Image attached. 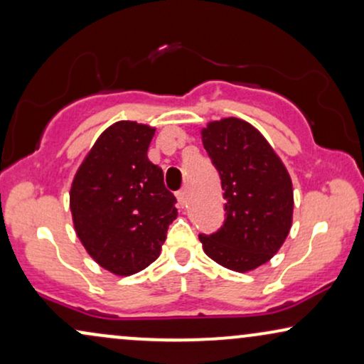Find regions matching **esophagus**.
Wrapping results in <instances>:
<instances>
[{"label": "esophagus", "mask_w": 364, "mask_h": 364, "mask_svg": "<svg viewBox=\"0 0 364 364\" xmlns=\"http://www.w3.org/2000/svg\"><path fill=\"white\" fill-rule=\"evenodd\" d=\"M186 190H179L178 193H176V198H178V203H179V206H185L186 205Z\"/></svg>", "instance_id": "obj_1"}]
</instances>
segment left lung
Segmentation results:
<instances>
[{
    "instance_id": "obj_1",
    "label": "left lung",
    "mask_w": 364,
    "mask_h": 364,
    "mask_svg": "<svg viewBox=\"0 0 364 364\" xmlns=\"http://www.w3.org/2000/svg\"><path fill=\"white\" fill-rule=\"evenodd\" d=\"M201 141L222 178L227 218L200 242L216 264L250 272L272 259L291 232V176L269 141L238 117L208 122Z\"/></svg>"
}]
</instances>
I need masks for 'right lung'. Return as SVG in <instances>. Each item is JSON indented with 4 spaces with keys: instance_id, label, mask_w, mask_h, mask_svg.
Masks as SVG:
<instances>
[{
    "instance_id": "right-lung-1",
    "label": "right lung",
    "mask_w": 364,
    "mask_h": 364,
    "mask_svg": "<svg viewBox=\"0 0 364 364\" xmlns=\"http://www.w3.org/2000/svg\"><path fill=\"white\" fill-rule=\"evenodd\" d=\"M156 129L119 121L97 137L73 176L70 211L87 254L116 275L153 264L178 216L163 169L148 158Z\"/></svg>"
}]
</instances>
